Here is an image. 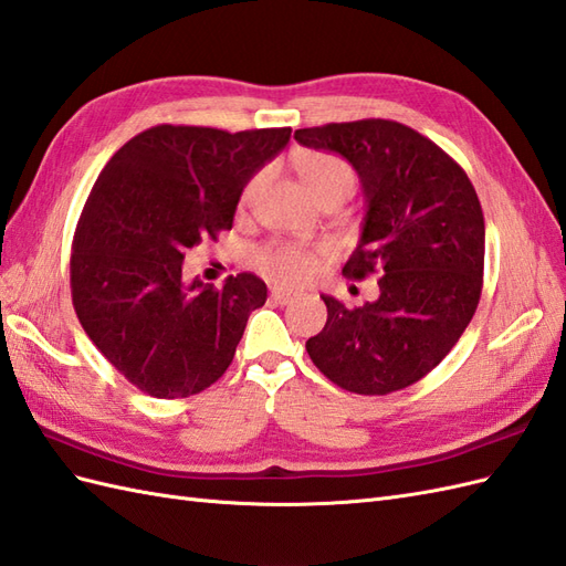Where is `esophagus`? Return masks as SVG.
Segmentation results:
<instances>
[{
  "mask_svg": "<svg viewBox=\"0 0 566 566\" xmlns=\"http://www.w3.org/2000/svg\"><path fill=\"white\" fill-rule=\"evenodd\" d=\"M296 296V292H292V289H284V286H272L270 289V298L274 303H280V306H286L289 301H292Z\"/></svg>",
  "mask_w": 566,
  "mask_h": 566,
  "instance_id": "esophagus-1",
  "label": "esophagus"
}]
</instances>
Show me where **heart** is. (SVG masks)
Returning <instances> with one entry per match:
<instances>
[{
    "mask_svg": "<svg viewBox=\"0 0 566 566\" xmlns=\"http://www.w3.org/2000/svg\"><path fill=\"white\" fill-rule=\"evenodd\" d=\"M296 169L303 186L308 188L311 196L315 198L323 191L325 186L337 184V181H354L352 167L339 159L337 155L329 153H303L296 159ZM260 177H253L243 188V202L249 200L255 191ZM327 251L323 249H303V245L294 243H282V245H270L258 253V265L272 280H280L284 284H301L311 280L313 274L321 268V258Z\"/></svg>",
    "mask_w": 566,
    "mask_h": 566,
    "instance_id": "heart-1",
    "label": "heart"
}]
</instances>
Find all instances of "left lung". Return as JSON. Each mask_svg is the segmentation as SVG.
<instances>
[{"instance_id": "obj_1", "label": "left lung", "mask_w": 566, "mask_h": 566, "mask_svg": "<svg viewBox=\"0 0 566 566\" xmlns=\"http://www.w3.org/2000/svg\"><path fill=\"white\" fill-rule=\"evenodd\" d=\"M294 138L356 169L366 217L342 272L382 274L380 296L358 308L323 296L327 323L306 352L342 389L397 392L452 352L481 301L485 222L475 188L442 148L399 122L325 124Z\"/></svg>"}]
</instances>
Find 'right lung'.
I'll list each match as a JSON object with an SVG mask.
<instances>
[{
	"instance_id": "obj_1",
	"label": "right lung",
	"mask_w": 566,
	"mask_h": 566,
	"mask_svg": "<svg viewBox=\"0 0 566 566\" xmlns=\"http://www.w3.org/2000/svg\"><path fill=\"white\" fill-rule=\"evenodd\" d=\"M289 136L159 124L99 171L71 245V298L85 335L140 392L191 397L229 368L268 286L251 272L222 289L188 284L184 253L231 229L243 186Z\"/></svg>"
}]
</instances>
